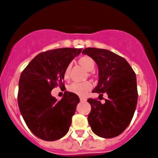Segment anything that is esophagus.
<instances>
[{
	"label": "esophagus",
	"mask_w": 158,
	"mask_h": 158,
	"mask_svg": "<svg viewBox=\"0 0 158 158\" xmlns=\"http://www.w3.org/2000/svg\"><path fill=\"white\" fill-rule=\"evenodd\" d=\"M79 99H80V101H81V102H85V101H86V99H85V98L80 97V98H79Z\"/></svg>",
	"instance_id": "1"
}]
</instances>
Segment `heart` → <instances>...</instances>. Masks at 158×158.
Masks as SVG:
<instances>
[{"mask_svg":"<svg viewBox=\"0 0 158 158\" xmlns=\"http://www.w3.org/2000/svg\"><path fill=\"white\" fill-rule=\"evenodd\" d=\"M79 63L89 72L93 71L95 68L94 61L89 56H85L80 58L79 59ZM70 69H71V65L69 64L66 67L65 73H64V76H65V79H68L69 76ZM92 88H93V85H92L91 82H89V81H85V82H73L69 86L68 89L69 91L74 93V94L80 96H84L88 93V92L91 90Z\"/></svg>","mask_w":158,"mask_h":158,"instance_id":"heart-1","label":"heart"}]
</instances>
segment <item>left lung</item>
Returning <instances> with one entry per match:
<instances>
[{
    "instance_id": "left-lung-1",
    "label": "left lung",
    "mask_w": 158,
    "mask_h": 158,
    "mask_svg": "<svg viewBox=\"0 0 158 158\" xmlns=\"http://www.w3.org/2000/svg\"><path fill=\"white\" fill-rule=\"evenodd\" d=\"M97 64L99 82L93 93H106L104 103L89 99L88 121L93 132L103 138L119 136L129 126L137 103V77L125 59L106 49L86 48L82 51Z\"/></svg>"
}]
</instances>
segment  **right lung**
<instances>
[{"mask_svg": "<svg viewBox=\"0 0 158 158\" xmlns=\"http://www.w3.org/2000/svg\"><path fill=\"white\" fill-rule=\"evenodd\" d=\"M82 48H62L35 56L21 73L18 83L20 112L30 131L47 141L59 140L68 133L79 102L77 95L64 92L58 101L51 94L59 85L65 90L64 73Z\"/></svg>", "mask_w": 158, "mask_h": 158, "instance_id": "add662e5", "label": "right lung"}]
</instances>
